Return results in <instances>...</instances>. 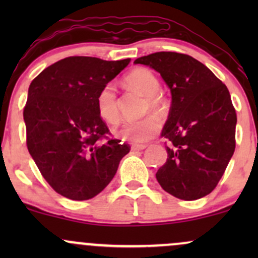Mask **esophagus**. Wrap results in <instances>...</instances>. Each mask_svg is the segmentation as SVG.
Returning <instances> with one entry per match:
<instances>
[{"label": "esophagus", "mask_w": 258, "mask_h": 258, "mask_svg": "<svg viewBox=\"0 0 258 258\" xmlns=\"http://www.w3.org/2000/svg\"><path fill=\"white\" fill-rule=\"evenodd\" d=\"M147 146L146 144H133V146L131 147V149L133 150V152H139V150H143L146 149Z\"/></svg>", "instance_id": "34e87169"}]
</instances>
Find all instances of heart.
I'll return each mask as SVG.
<instances>
[{
  "label": "heart",
  "instance_id": "heart-1",
  "mask_svg": "<svg viewBox=\"0 0 258 258\" xmlns=\"http://www.w3.org/2000/svg\"><path fill=\"white\" fill-rule=\"evenodd\" d=\"M125 82L128 87L147 96V111L152 110L158 115H164L166 112V100L159 93L160 81L152 70L147 68H137L126 76ZM96 106L100 119L104 120L106 123L116 125L120 121L119 102L114 85L108 84L103 86L96 98ZM159 128L160 121L158 117L149 115L142 120L126 122L116 132V135L123 141L142 144L152 139L159 132Z\"/></svg>",
  "mask_w": 258,
  "mask_h": 258
}]
</instances>
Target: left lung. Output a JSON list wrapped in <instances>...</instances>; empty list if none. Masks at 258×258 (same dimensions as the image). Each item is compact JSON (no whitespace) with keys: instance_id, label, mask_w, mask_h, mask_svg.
Segmentation results:
<instances>
[{"instance_id":"obj_1","label":"left lung","mask_w":258,"mask_h":258,"mask_svg":"<svg viewBox=\"0 0 258 258\" xmlns=\"http://www.w3.org/2000/svg\"><path fill=\"white\" fill-rule=\"evenodd\" d=\"M156 70L171 91L161 136L167 160L156 172L165 191L197 200L216 188L235 150L236 114L229 91L199 60L176 52H156L135 60Z\"/></svg>"}]
</instances>
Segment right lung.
Here are the masks:
<instances>
[{
  "label": "right lung",
  "instance_id": "right-lung-1",
  "mask_svg": "<svg viewBox=\"0 0 258 258\" xmlns=\"http://www.w3.org/2000/svg\"><path fill=\"white\" fill-rule=\"evenodd\" d=\"M128 63L69 57L49 65L30 84L23 112L26 146L43 178L68 199L99 194L130 152L128 144L109 139L96 106L103 86Z\"/></svg>",
  "mask_w": 258,
  "mask_h": 258
}]
</instances>
